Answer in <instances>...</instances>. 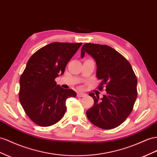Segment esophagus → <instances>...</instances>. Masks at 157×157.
Listing matches in <instances>:
<instances>
[{"mask_svg": "<svg viewBox=\"0 0 157 157\" xmlns=\"http://www.w3.org/2000/svg\"><path fill=\"white\" fill-rule=\"evenodd\" d=\"M86 94H84V93H83V92H78V94H77V96L78 97H83V96H84Z\"/></svg>", "mask_w": 157, "mask_h": 157, "instance_id": "esophagus-1", "label": "esophagus"}]
</instances>
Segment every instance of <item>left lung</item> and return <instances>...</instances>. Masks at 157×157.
Segmentation results:
<instances>
[{
    "mask_svg": "<svg viewBox=\"0 0 157 157\" xmlns=\"http://www.w3.org/2000/svg\"><path fill=\"white\" fill-rule=\"evenodd\" d=\"M85 53L96 61V77L101 80L98 90L104 88L107 93L101 99L89 93L94 102L86 111L88 119L101 129L116 128L133 110L137 96L136 75L129 61L108 45L85 44L81 49L82 58Z\"/></svg>",
    "mask_w": 157,
    "mask_h": 157,
    "instance_id": "8db88e82",
    "label": "left lung"
}]
</instances>
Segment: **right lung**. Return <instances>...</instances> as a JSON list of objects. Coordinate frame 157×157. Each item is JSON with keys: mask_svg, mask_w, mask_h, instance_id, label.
<instances>
[{"mask_svg": "<svg viewBox=\"0 0 157 157\" xmlns=\"http://www.w3.org/2000/svg\"><path fill=\"white\" fill-rule=\"evenodd\" d=\"M82 43L53 42L40 48L28 60L20 78L19 100L25 113L36 124L48 127L64 116L66 100L77 96L72 89L57 85L55 78Z\"/></svg>", "mask_w": 157, "mask_h": 157, "instance_id": "obj_1", "label": "right lung"}]
</instances>
